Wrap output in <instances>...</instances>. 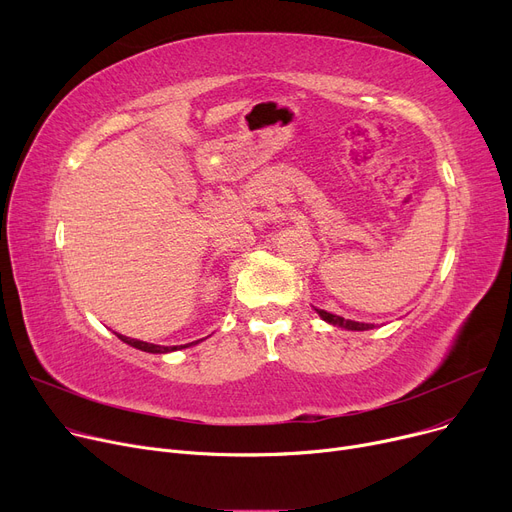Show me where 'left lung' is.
Here are the masks:
<instances>
[{"instance_id": "obj_1", "label": "left lung", "mask_w": 512, "mask_h": 512, "mask_svg": "<svg viewBox=\"0 0 512 512\" xmlns=\"http://www.w3.org/2000/svg\"><path fill=\"white\" fill-rule=\"evenodd\" d=\"M315 311L321 315V319H326L328 324L338 326V328H344V330H357V332H363V330H371V328H373L371 324H359V321L344 319V317L334 315V313H328V311H324V309H315Z\"/></svg>"}]
</instances>
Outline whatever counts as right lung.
I'll return each mask as SVG.
<instances>
[{"instance_id": "add662e5", "label": "right lung", "mask_w": 512, "mask_h": 512, "mask_svg": "<svg viewBox=\"0 0 512 512\" xmlns=\"http://www.w3.org/2000/svg\"><path fill=\"white\" fill-rule=\"evenodd\" d=\"M118 338L134 348H139V351H145V353H170V351H178V346H159V344H149V342H143V340H134V338H126L122 334H118ZM193 344V342H191ZM182 348V346H180Z\"/></svg>"}]
</instances>
